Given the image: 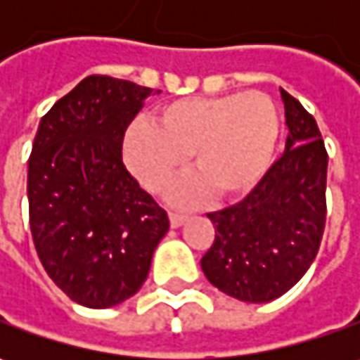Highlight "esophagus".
<instances>
[{"instance_id":"esophagus-1","label":"esophagus","mask_w":360,"mask_h":360,"mask_svg":"<svg viewBox=\"0 0 360 360\" xmlns=\"http://www.w3.org/2000/svg\"><path fill=\"white\" fill-rule=\"evenodd\" d=\"M184 220H186V216H184V214H178V212H170V226H172V229H178V226H182V224H184Z\"/></svg>"}]
</instances>
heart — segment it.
Returning a JSON list of instances; mask_svg holds the SVG:
<instances>
[{
    "label": "heart",
    "instance_id": "b5f03b06",
    "mask_svg": "<svg viewBox=\"0 0 360 360\" xmlns=\"http://www.w3.org/2000/svg\"><path fill=\"white\" fill-rule=\"evenodd\" d=\"M281 128V110L262 91L184 98L162 105L156 126L131 122L124 131L122 154L134 178L154 194L168 190L192 156L198 174L170 192L176 204L204 202L212 190L234 200L264 178Z\"/></svg>",
    "mask_w": 360,
    "mask_h": 360
}]
</instances>
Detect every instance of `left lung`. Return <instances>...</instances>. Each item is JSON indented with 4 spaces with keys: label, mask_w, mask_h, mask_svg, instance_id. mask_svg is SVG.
Here are the masks:
<instances>
[{
    "label": "left lung",
    "mask_w": 360,
    "mask_h": 360,
    "mask_svg": "<svg viewBox=\"0 0 360 360\" xmlns=\"http://www.w3.org/2000/svg\"><path fill=\"white\" fill-rule=\"evenodd\" d=\"M286 148L238 204L210 212L216 236L200 264L218 290L244 302L283 297L304 276L326 220L325 142L311 114L281 88Z\"/></svg>",
    "instance_id": "8db88e82"
}]
</instances>
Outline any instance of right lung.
Instances as JSON below:
<instances>
[{"instance_id": "obj_1", "label": "right lung", "mask_w": 360, "mask_h": 360, "mask_svg": "<svg viewBox=\"0 0 360 360\" xmlns=\"http://www.w3.org/2000/svg\"><path fill=\"white\" fill-rule=\"evenodd\" d=\"M150 94L128 79L88 76L35 134L27 162L35 250L49 278L88 309L134 297L170 229L122 162L124 131Z\"/></svg>"}]
</instances>
